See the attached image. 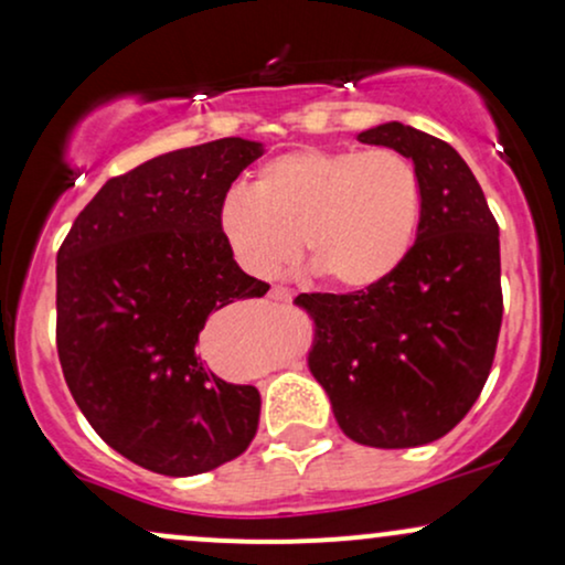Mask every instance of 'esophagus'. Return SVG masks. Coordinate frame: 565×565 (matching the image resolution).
Here are the masks:
<instances>
[{
  "label": "esophagus",
  "instance_id": "obj_1",
  "mask_svg": "<svg viewBox=\"0 0 565 565\" xmlns=\"http://www.w3.org/2000/svg\"><path fill=\"white\" fill-rule=\"evenodd\" d=\"M270 297H274V300H278V302H287V300H291V291L284 289V287H274V289H270Z\"/></svg>",
  "mask_w": 565,
  "mask_h": 565
}]
</instances>
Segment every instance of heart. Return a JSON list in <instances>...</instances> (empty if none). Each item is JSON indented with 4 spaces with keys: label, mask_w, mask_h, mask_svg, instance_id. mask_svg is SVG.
I'll list each match as a JSON object with an SVG mask.
<instances>
[{
    "label": "heart",
    "mask_w": 565,
    "mask_h": 565,
    "mask_svg": "<svg viewBox=\"0 0 565 565\" xmlns=\"http://www.w3.org/2000/svg\"><path fill=\"white\" fill-rule=\"evenodd\" d=\"M423 220V180L393 148H295L265 161L249 191H231L217 231L249 276L305 255L342 291H366L404 265Z\"/></svg>",
    "instance_id": "b5f03b06"
}]
</instances>
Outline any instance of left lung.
Segmentation results:
<instances>
[{"label":"left lung","instance_id":"left-lung-1","mask_svg":"<svg viewBox=\"0 0 565 565\" xmlns=\"http://www.w3.org/2000/svg\"><path fill=\"white\" fill-rule=\"evenodd\" d=\"M359 140L417 167V242L380 287L295 305L313 321L308 369L342 433L374 449H412L446 436L489 380L502 327L499 225L449 142L401 121Z\"/></svg>","mask_w":565,"mask_h":565}]
</instances>
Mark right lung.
I'll list each match as a JSON object with an SVG mask.
<instances>
[{"label":"right lung","instance_id":"add662e5","mask_svg":"<svg viewBox=\"0 0 565 565\" xmlns=\"http://www.w3.org/2000/svg\"><path fill=\"white\" fill-rule=\"evenodd\" d=\"M263 142L223 138L111 178L57 252V359L93 430L140 468L185 478L246 451L260 393L199 353L215 310L263 297L220 238L217 210Z\"/></svg>","mask_w":565,"mask_h":565}]
</instances>
